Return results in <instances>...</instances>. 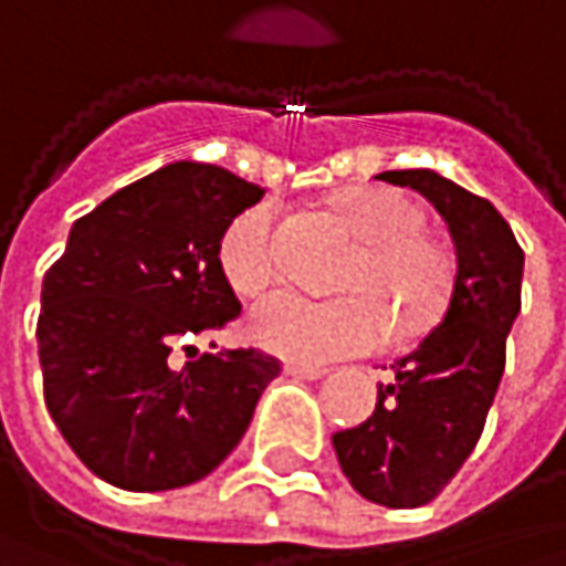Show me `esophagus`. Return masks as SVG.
<instances>
[{"instance_id":"1","label":"esophagus","mask_w":566,"mask_h":566,"mask_svg":"<svg viewBox=\"0 0 566 566\" xmlns=\"http://www.w3.org/2000/svg\"><path fill=\"white\" fill-rule=\"evenodd\" d=\"M284 374H287V377H294V380H321V377L327 374V367H314V364H287V367H284Z\"/></svg>"}]
</instances>
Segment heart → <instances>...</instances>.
Masks as SVG:
<instances>
[{
    "label": "heart",
    "instance_id": "b5f03b06",
    "mask_svg": "<svg viewBox=\"0 0 566 566\" xmlns=\"http://www.w3.org/2000/svg\"><path fill=\"white\" fill-rule=\"evenodd\" d=\"M334 216L364 242L354 255L344 297L279 291L249 317V337L294 364H327L384 347L402 324H419L446 291V259L419 232L422 209L390 186H350L334 196ZM219 269L232 291L255 297L282 275V212L255 202L232 216L219 239Z\"/></svg>",
    "mask_w": 566,
    "mask_h": 566
}]
</instances>
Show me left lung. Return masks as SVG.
Returning a JSON list of instances; mask_svg holds the SVG:
<instances>
[{
  "mask_svg": "<svg viewBox=\"0 0 566 566\" xmlns=\"http://www.w3.org/2000/svg\"><path fill=\"white\" fill-rule=\"evenodd\" d=\"M422 192L446 219L455 275L442 321L396 360L367 422L334 432L350 485L377 505H429L472 455L505 374V344L521 311L524 252L502 212L432 170L380 172Z\"/></svg>",
  "mask_w": 566,
  "mask_h": 566,
  "instance_id": "left-lung-1",
  "label": "left lung"
}]
</instances>
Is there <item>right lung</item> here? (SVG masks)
Masks as SVG:
<instances>
[{"mask_svg": "<svg viewBox=\"0 0 566 566\" xmlns=\"http://www.w3.org/2000/svg\"><path fill=\"white\" fill-rule=\"evenodd\" d=\"M262 192L222 167L179 160L71 226L42 282L35 337L45 406L97 479L127 492L206 479L282 374L255 347L171 364L176 349L196 356V337L239 317L219 239Z\"/></svg>", "mask_w": 566, "mask_h": 566, "instance_id": "obj_1", "label": "right lung"}]
</instances>
